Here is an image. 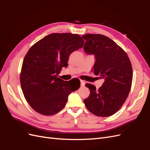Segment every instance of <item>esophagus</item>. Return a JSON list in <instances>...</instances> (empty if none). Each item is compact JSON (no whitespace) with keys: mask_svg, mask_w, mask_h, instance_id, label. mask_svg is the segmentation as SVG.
<instances>
[{"mask_svg":"<svg viewBox=\"0 0 150 150\" xmlns=\"http://www.w3.org/2000/svg\"><path fill=\"white\" fill-rule=\"evenodd\" d=\"M80 82H81V87H84V85H85V81H83V80H80Z\"/></svg>","mask_w":150,"mask_h":150,"instance_id":"1","label":"esophagus"}]
</instances>
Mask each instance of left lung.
<instances>
[{
    "label": "left lung",
    "mask_w": 150,
    "mask_h": 150,
    "mask_svg": "<svg viewBox=\"0 0 150 150\" xmlns=\"http://www.w3.org/2000/svg\"><path fill=\"white\" fill-rule=\"evenodd\" d=\"M83 47L87 54L94 56V74L104 79L98 90L91 84H86L89 96L84 100L86 107L98 116L107 117L118 111L128 98L133 79L132 66L125 51L106 36L87 34Z\"/></svg>",
    "instance_id": "obj_1"
}]
</instances>
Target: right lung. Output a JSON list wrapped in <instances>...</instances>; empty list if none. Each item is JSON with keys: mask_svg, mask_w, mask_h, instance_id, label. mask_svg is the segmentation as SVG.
<instances>
[{"mask_svg": "<svg viewBox=\"0 0 150 150\" xmlns=\"http://www.w3.org/2000/svg\"><path fill=\"white\" fill-rule=\"evenodd\" d=\"M84 43L78 34L52 33L30 48L20 79L24 97L34 111L47 116L56 114L66 106L70 93L79 88L80 81H64L57 74L67 67L71 54Z\"/></svg>", "mask_w": 150, "mask_h": 150, "instance_id": "obj_1", "label": "right lung"}]
</instances>
